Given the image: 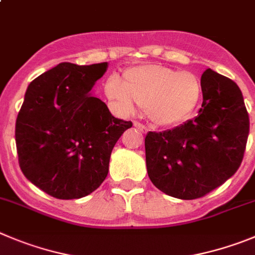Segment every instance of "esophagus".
<instances>
[{
	"instance_id": "1",
	"label": "esophagus",
	"mask_w": 255,
	"mask_h": 255,
	"mask_svg": "<svg viewBox=\"0 0 255 255\" xmlns=\"http://www.w3.org/2000/svg\"><path fill=\"white\" fill-rule=\"evenodd\" d=\"M134 126L136 128L137 130H139L140 132H143V134H145V132H146V128L143 125V124L137 123V121H134Z\"/></svg>"
}]
</instances>
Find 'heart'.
<instances>
[{
  "mask_svg": "<svg viewBox=\"0 0 255 255\" xmlns=\"http://www.w3.org/2000/svg\"><path fill=\"white\" fill-rule=\"evenodd\" d=\"M106 96L121 114H132L135 107L146 110L156 125L182 123L193 112L202 87L191 72H177L159 64H145L124 73V82L112 74L105 83Z\"/></svg>",
  "mask_w": 255,
  "mask_h": 255,
  "instance_id": "obj_1",
  "label": "heart"
}]
</instances>
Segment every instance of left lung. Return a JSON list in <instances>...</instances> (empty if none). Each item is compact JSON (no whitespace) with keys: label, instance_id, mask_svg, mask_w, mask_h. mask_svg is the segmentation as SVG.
Listing matches in <instances>:
<instances>
[{"label":"left lung","instance_id":"8db88e82","mask_svg":"<svg viewBox=\"0 0 255 255\" xmlns=\"http://www.w3.org/2000/svg\"><path fill=\"white\" fill-rule=\"evenodd\" d=\"M202 106L183 125L145 136L148 176L172 197H204L240 167L249 135V115L234 81L206 69Z\"/></svg>","mask_w":255,"mask_h":255}]
</instances>
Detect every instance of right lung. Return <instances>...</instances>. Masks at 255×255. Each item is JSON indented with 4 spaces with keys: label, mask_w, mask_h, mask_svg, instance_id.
<instances>
[{
    "label": "right lung",
    "mask_w": 255,
    "mask_h": 255,
    "mask_svg": "<svg viewBox=\"0 0 255 255\" xmlns=\"http://www.w3.org/2000/svg\"><path fill=\"white\" fill-rule=\"evenodd\" d=\"M106 69V62L60 63L35 78L25 93L15 128L18 164L53 197L73 200L97 190L116 141L132 126L91 95Z\"/></svg>",
    "instance_id": "right-lung-1"
}]
</instances>
